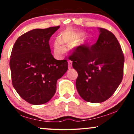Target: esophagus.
<instances>
[{"label": "esophagus", "instance_id": "34e87169", "mask_svg": "<svg viewBox=\"0 0 134 134\" xmlns=\"http://www.w3.org/2000/svg\"><path fill=\"white\" fill-rule=\"evenodd\" d=\"M72 67V61L69 60L68 62V67L69 69H71Z\"/></svg>", "mask_w": 134, "mask_h": 134}]
</instances>
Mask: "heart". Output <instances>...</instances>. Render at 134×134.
<instances>
[{"instance_id": "b5f03b06", "label": "heart", "mask_w": 134, "mask_h": 134, "mask_svg": "<svg viewBox=\"0 0 134 134\" xmlns=\"http://www.w3.org/2000/svg\"><path fill=\"white\" fill-rule=\"evenodd\" d=\"M81 37L80 33L72 31H65L62 32L60 35V39L55 40L53 44L54 48V53L57 56L62 55L65 51V48L64 44L65 45H72L77 43L75 45L81 46L85 43L87 38L86 36H83L79 39Z\"/></svg>"}]
</instances>
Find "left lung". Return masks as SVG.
<instances>
[{
	"label": "left lung",
	"instance_id": "1",
	"mask_svg": "<svg viewBox=\"0 0 134 134\" xmlns=\"http://www.w3.org/2000/svg\"><path fill=\"white\" fill-rule=\"evenodd\" d=\"M69 58L78 73L77 90L87 102L107 100L122 81L124 53L115 35L106 29L99 28L96 43L77 47Z\"/></svg>",
	"mask_w": 134,
	"mask_h": 134
}]
</instances>
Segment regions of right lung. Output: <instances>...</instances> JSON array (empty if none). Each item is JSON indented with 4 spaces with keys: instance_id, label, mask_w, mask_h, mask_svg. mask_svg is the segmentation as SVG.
I'll use <instances>...</instances> for the list:
<instances>
[{
    "instance_id": "right-lung-1",
    "label": "right lung",
    "mask_w": 134,
    "mask_h": 134,
    "mask_svg": "<svg viewBox=\"0 0 134 134\" xmlns=\"http://www.w3.org/2000/svg\"><path fill=\"white\" fill-rule=\"evenodd\" d=\"M59 27L31 30L19 36L13 46L9 62L12 82L19 96L30 104L50 101L56 92L57 81L68 69L67 60L54 58L49 44Z\"/></svg>"
}]
</instances>
